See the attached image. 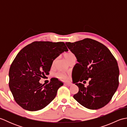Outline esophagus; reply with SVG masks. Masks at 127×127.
I'll return each mask as SVG.
<instances>
[{
  "label": "esophagus",
  "instance_id": "obj_1",
  "mask_svg": "<svg viewBox=\"0 0 127 127\" xmlns=\"http://www.w3.org/2000/svg\"><path fill=\"white\" fill-rule=\"evenodd\" d=\"M64 85H65L66 86H70L71 85V83H70L69 82H66V83H64Z\"/></svg>",
  "mask_w": 127,
  "mask_h": 127
}]
</instances>
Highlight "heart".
Returning a JSON list of instances; mask_svg holds the SVG:
<instances>
[{
    "label": "heart",
    "instance_id": "1",
    "mask_svg": "<svg viewBox=\"0 0 127 127\" xmlns=\"http://www.w3.org/2000/svg\"><path fill=\"white\" fill-rule=\"evenodd\" d=\"M64 57L66 58V59L69 62L70 61L72 58H75V56L73 53H72L71 52H69L68 53H65L64 55ZM56 76L58 78H59V79H61L62 80H66L68 79V76L65 72H61L59 71L56 74Z\"/></svg>",
    "mask_w": 127,
    "mask_h": 127
}]
</instances>
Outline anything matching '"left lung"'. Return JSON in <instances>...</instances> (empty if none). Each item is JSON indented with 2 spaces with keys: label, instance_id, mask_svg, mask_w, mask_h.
Returning a JSON list of instances; mask_svg holds the SVG:
<instances>
[{
  "label": "left lung",
  "instance_id": "8db88e82",
  "mask_svg": "<svg viewBox=\"0 0 127 127\" xmlns=\"http://www.w3.org/2000/svg\"><path fill=\"white\" fill-rule=\"evenodd\" d=\"M65 44L78 62L72 72V80L79 87L74 98L89 109L105 106L119 85L116 59L104 45L93 39L86 38ZM88 79L89 85L85 88L80 82Z\"/></svg>",
  "mask_w": 127,
  "mask_h": 127
}]
</instances>
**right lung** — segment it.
<instances>
[{"label":"right lung","mask_w":127,"mask_h":127,"mask_svg":"<svg viewBox=\"0 0 127 127\" xmlns=\"http://www.w3.org/2000/svg\"><path fill=\"white\" fill-rule=\"evenodd\" d=\"M68 51L63 42L34 41L22 48L10 66L9 88L15 101L23 109L41 110L55 99L63 83L57 78L47 85L39 82L48 75L54 59Z\"/></svg>","instance_id":"right-lung-1"}]
</instances>
